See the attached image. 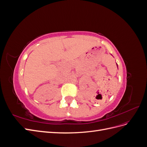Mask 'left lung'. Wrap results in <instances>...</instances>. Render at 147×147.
<instances>
[{
	"label": "left lung",
	"mask_w": 147,
	"mask_h": 147,
	"mask_svg": "<svg viewBox=\"0 0 147 147\" xmlns=\"http://www.w3.org/2000/svg\"><path fill=\"white\" fill-rule=\"evenodd\" d=\"M117 66H118V65H117Z\"/></svg>",
	"instance_id": "1"
}]
</instances>
